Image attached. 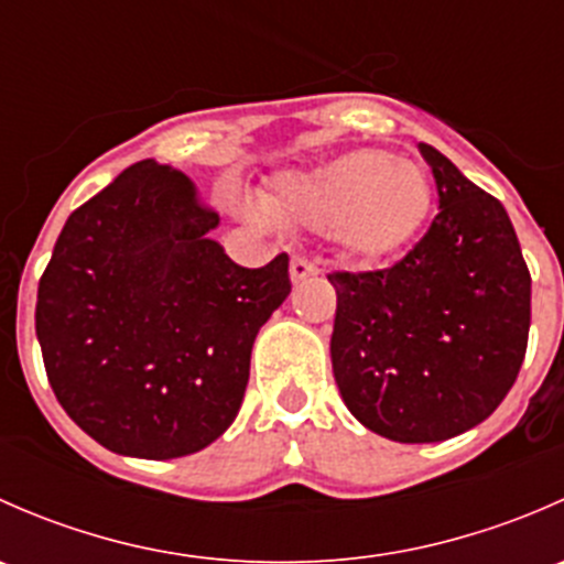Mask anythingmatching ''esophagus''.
Instances as JSON below:
<instances>
[{"mask_svg":"<svg viewBox=\"0 0 564 564\" xmlns=\"http://www.w3.org/2000/svg\"><path fill=\"white\" fill-rule=\"evenodd\" d=\"M289 275H292V283H300L305 278L316 275V267L308 259H303V256H294L292 264H289Z\"/></svg>","mask_w":564,"mask_h":564,"instance_id":"esophagus-1","label":"esophagus"}]
</instances>
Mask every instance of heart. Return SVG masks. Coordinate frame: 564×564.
Segmentation results:
<instances>
[{
  "label": "heart",
  "instance_id": "heart-1",
  "mask_svg": "<svg viewBox=\"0 0 564 564\" xmlns=\"http://www.w3.org/2000/svg\"><path fill=\"white\" fill-rule=\"evenodd\" d=\"M434 191L423 169L382 150H351L314 169L283 172L261 193L278 224L322 229L346 256L382 261L423 231ZM259 220L256 207H242Z\"/></svg>",
  "mask_w": 564,
  "mask_h": 564
}]
</instances>
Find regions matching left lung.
Listing matches in <instances>:
<instances>
[{
	"instance_id": "obj_1",
	"label": "left lung",
	"mask_w": 564,
	"mask_h": 564,
	"mask_svg": "<svg viewBox=\"0 0 564 564\" xmlns=\"http://www.w3.org/2000/svg\"><path fill=\"white\" fill-rule=\"evenodd\" d=\"M440 191L434 224L398 264L333 272L335 384L373 434L445 442L480 425L527 355L529 278L508 213L420 144Z\"/></svg>"
}]
</instances>
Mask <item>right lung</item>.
I'll use <instances>...</instances> for the list:
<instances>
[{"label": "right lung", "mask_w": 564, "mask_h": 564, "mask_svg": "<svg viewBox=\"0 0 564 564\" xmlns=\"http://www.w3.org/2000/svg\"><path fill=\"white\" fill-rule=\"evenodd\" d=\"M187 174L124 169L67 218L37 286L51 390L106 451L166 460L213 445L240 412L250 349L289 297V256L235 264Z\"/></svg>", "instance_id": "add662e5"}]
</instances>
